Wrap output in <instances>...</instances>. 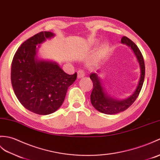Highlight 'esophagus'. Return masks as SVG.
Listing matches in <instances>:
<instances>
[{"instance_id":"esophagus-1","label":"esophagus","mask_w":160,"mask_h":160,"mask_svg":"<svg viewBox=\"0 0 160 160\" xmlns=\"http://www.w3.org/2000/svg\"><path fill=\"white\" fill-rule=\"evenodd\" d=\"M77 73H78V78H83L85 75L84 72L83 71L82 69L78 70V72H77Z\"/></svg>"}]
</instances>
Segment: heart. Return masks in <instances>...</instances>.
<instances>
[{"label":"heart","mask_w":160,"mask_h":160,"mask_svg":"<svg viewBox=\"0 0 160 160\" xmlns=\"http://www.w3.org/2000/svg\"><path fill=\"white\" fill-rule=\"evenodd\" d=\"M106 48V44L105 43H103V44H102L101 45V46H100V48H99V49H100V50H103L105 49V48Z\"/></svg>","instance_id":"b5f03b06"}]
</instances>
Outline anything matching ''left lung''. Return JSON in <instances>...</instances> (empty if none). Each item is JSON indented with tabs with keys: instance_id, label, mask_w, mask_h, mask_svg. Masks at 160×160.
<instances>
[{
	"instance_id": "obj_1",
	"label": "left lung",
	"mask_w": 160,
	"mask_h": 160,
	"mask_svg": "<svg viewBox=\"0 0 160 160\" xmlns=\"http://www.w3.org/2000/svg\"><path fill=\"white\" fill-rule=\"evenodd\" d=\"M121 43L122 44H126L129 47H130L133 53L135 54L137 60L139 62L140 68V77L138 86H137L133 93L127 99L118 100L110 97L108 95L104 88L102 86L100 78L97 73H91L90 78L92 81V83H93V88H92L91 95V103L92 106L96 110H98L99 112L106 114H115L127 110L138 98L141 88L142 87L144 80L145 66H144L142 54L140 51L139 48L131 39L128 38L127 37H122L121 39ZM98 72H99V71H98Z\"/></svg>"
}]
</instances>
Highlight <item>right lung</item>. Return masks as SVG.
Listing matches in <instances>:
<instances>
[{
	"mask_svg": "<svg viewBox=\"0 0 160 160\" xmlns=\"http://www.w3.org/2000/svg\"><path fill=\"white\" fill-rule=\"evenodd\" d=\"M54 36L42 31L22 44L15 54L11 80L18 99L32 112L47 115L61 106L69 87L74 82L77 73H66L56 62L39 60L38 47Z\"/></svg>",
	"mask_w": 160,
	"mask_h": 160,
	"instance_id": "right-lung-1",
	"label": "right lung"
}]
</instances>
